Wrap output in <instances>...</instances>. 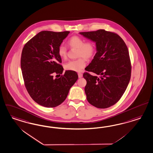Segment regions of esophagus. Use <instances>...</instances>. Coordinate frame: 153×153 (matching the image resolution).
<instances>
[{"mask_svg":"<svg viewBox=\"0 0 153 153\" xmlns=\"http://www.w3.org/2000/svg\"><path fill=\"white\" fill-rule=\"evenodd\" d=\"M78 76L79 78H82V76H83V74H82V73H78Z\"/></svg>","mask_w":153,"mask_h":153,"instance_id":"obj_1","label":"esophagus"}]
</instances>
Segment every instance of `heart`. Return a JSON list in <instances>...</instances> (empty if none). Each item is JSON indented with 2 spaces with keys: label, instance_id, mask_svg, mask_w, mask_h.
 <instances>
[{
  "label": "heart",
  "instance_id": "b5f03b06",
  "mask_svg": "<svg viewBox=\"0 0 153 153\" xmlns=\"http://www.w3.org/2000/svg\"><path fill=\"white\" fill-rule=\"evenodd\" d=\"M68 44L71 48H77V56L80 57L76 60H71L66 62L64 68L66 70L79 72L83 69L86 65V59L91 58L96 52V45L93 41L84 40L78 36L71 37L68 41ZM58 54L62 59L66 57V48L62 45H60L58 48Z\"/></svg>",
  "mask_w": 153,
  "mask_h": 153
}]
</instances>
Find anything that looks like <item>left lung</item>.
<instances>
[{"label": "left lung", "instance_id": "left-lung-1", "mask_svg": "<svg viewBox=\"0 0 153 153\" xmlns=\"http://www.w3.org/2000/svg\"><path fill=\"white\" fill-rule=\"evenodd\" d=\"M80 34L96 44V53L85 69L100 76L88 72L83 74L87 80V99L97 108H108L120 100L131 78V61L126 45L117 33L105 30Z\"/></svg>", "mask_w": 153, "mask_h": 153}]
</instances>
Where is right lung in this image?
I'll list each match as a JSON object with an SVG mask.
<instances>
[{
	"label": "right lung",
	"instance_id": "add662e5",
	"mask_svg": "<svg viewBox=\"0 0 153 153\" xmlns=\"http://www.w3.org/2000/svg\"><path fill=\"white\" fill-rule=\"evenodd\" d=\"M69 33L41 31L22 50L21 67L27 91L33 100L45 107L61 104L78 79L75 71L69 70L60 78H53V73H62L58 48Z\"/></svg>",
	"mask_w": 153,
	"mask_h": 153
}]
</instances>
